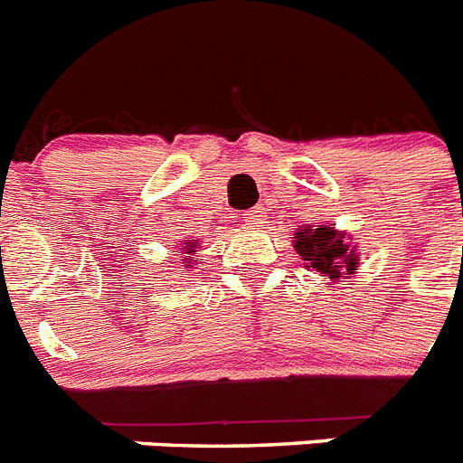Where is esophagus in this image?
<instances>
[{
    "instance_id": "1",
    "label": "esophagus",
    "mask_w": 463,
    "mask_h": 463,
    "mask_svg": "<svg viewBox=\"0 0 463 463\" xmlns=\"http://www.w3.org/2000/svg\"><path fill=\"white\" fill-rule=\"evenodd\" d=\"M242 219L247 221V223H251V225H259V221H261V209H259V207L250 209V212L244 213Z\"/></svg>"
}]
</instances>
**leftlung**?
I'll use <instances>...</instances> for the list:
<instances>
[{
    "label": "left lung",
    "instance_id": "obj_1",
    "mask_svg": "<svg viewBox=\"0 0 463 463\" xmlns=\"http://www.w3.org/2000/svg\"><path fill=\"white\" fill-rule=\"evenodd\" d=\"M297 254L304 259L308 266L320 275L329 278H341L357 270V254L351 244L344 240V232H336L334 228H304V232H297Z\"/></svg>",
    "mask_w": 463,
    "mask_h": 463
}]
</instances>
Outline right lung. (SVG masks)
<instances>
[{
    "mask_svg": "<svg viewBox=\"0 0 463 463\" xmlns=\"http://www.w3.org/2000/svg\"><path fill=\"white\" fill-rule=\"evenodd\" d=\"M193 247H195V244L185 242V250H184V251H178V254H193V251H195V250H193ZM184 261L190 263V259H184Z\"/></svg>",
    "mask_w": 463,
    "mask_h": 463,
    "instance_id": "right-lung-1",
    "label": "right lung"
}]
</instances>
